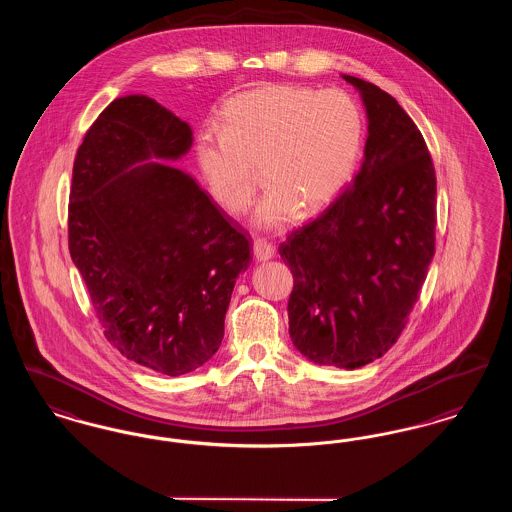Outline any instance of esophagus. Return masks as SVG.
I'll use <instances>...</instances> for the list:
<instances>
[{"instance_id":"34e87169","label":"esophagus","mask_w":512,"mask_h":512,"mask_svg":"<svg viewBox=\"0 0 512 512\" xmlns=\"http://www.w3.org/2000/svg\"><path fill=\"white\" fill-rule=\"evenodd\" d=\"M253 257H255V261H268L274 257V247L267 244L265 240H257L253 244Z\"/></svg>"}]
</instances>
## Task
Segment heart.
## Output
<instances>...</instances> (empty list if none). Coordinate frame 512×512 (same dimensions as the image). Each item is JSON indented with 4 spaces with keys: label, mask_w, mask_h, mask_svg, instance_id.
Segmentation results:
<instances>
[{
    "label": "heart",
    "mask_w": 512,
    "mask_h": 512,
    "mask_svg": "<svg viewBox=\"0 0 512 512\" xmlns=\"http://www.w3.org/2000/svg\"><path fill=\"white\" fill-rule=\"evenodd\" d=\"M363 140V113L349 94L270 84L226 101L220 130L197 136L195 163L207 192L232 215L249 205L251 167H261L268 190L253 224L278 230L299 207L318 211L341 194Z\"/></svg>",
    "instance_id": "obj_1"
}]
</instances>
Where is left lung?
<instances>
[{"label":"left lung","mask_w":512,"mask_h":512,"mask_svg":"<svg viewBox=\"0 0 512 512\" xmlns=\"http://www.w3.org/2000/svg\"><path fill=\"white\" fill-rule=\"evenodd\" d=\"M363 99L365 161L349 188L280 245L292 268L290 338L315 365L355 370L403 332L436 244V171L403 107L341 74Z\"/></svg>","instance_id":"1"}]
</instances>
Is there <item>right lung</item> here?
Returning <instances> with one entry per match:
<instances>
[{
    "label": "right lung",
    "mask_w": 512,
    "mask_h": 512,
    "mask_svg": "<svg viewBox=\"0 0 512 512\" xmlns=\"http://www.w3.org/2000/svg\"><path fill=\"white\" fill-rule=\"evenodd\" d=\"M194 144L188 122L142 94L117 98L76 151L69 251L105 338L159 374L205 365L224 338L249 240L171 163Z\"/></svg>",
    "instance_id": "obj_1"
}]
</instances>
